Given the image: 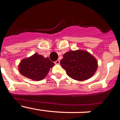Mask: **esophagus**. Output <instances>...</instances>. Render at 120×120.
Wrapping results in <instances>:
<instances>
[{"mask_svg": "<svg viewBox=\"0 0 120 120\" xmlns=\"http://www.w3.org/2000/svg\"><path fill=\"white\" fill-rule=\"evenodd\" d=\"M59 63H60V60H59V59H58L57 61H56L55 62V64H59Z\"/></svg>", "mask_w": 120, "mask_h": 120, "instance_id": "esophagus-1", "label": "esophagus"}]
</instances>
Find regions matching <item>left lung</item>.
<instances>
[{"instance_id":"1","label":"left lung","mask_w":120,"mask_h":120,"mask_svg":"<svg viewBox=\"0 0 120 120\" xmlns=\"http://www.w3.org/2000/svg\"><path fill=\"white\" fill-rule=\"evenodd\" d=\"M68 76L79 81L91 77L97 69V61L87 51H69L63 55L60 62Z\"/></svg>"}]
</instances>
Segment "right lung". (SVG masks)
<instances>
[{"label": "right lung", "instance_id": "right-lung-1", "mask_svg": "<svg viewBox=\"0 0 120 120\" xmlns=\"http://www.w3.org/2000/svg\"><path fill=\"white\" fill-rule=\"evenodd\" d=\"M55 64L50 61L49 57L35 53L30 57L22 60L19 65L20 73L23 76L32 80L38 81L47 76L50 68Z\"/></svg>", "mask_w": 120, "mask_h": 120}]
</instances>
